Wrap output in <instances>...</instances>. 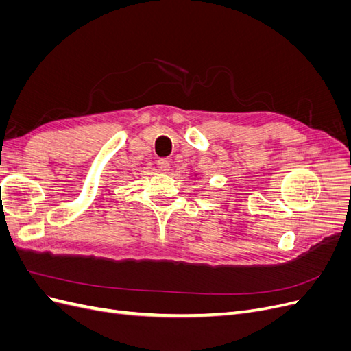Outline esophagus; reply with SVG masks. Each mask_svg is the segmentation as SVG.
<instances>
[{"label":"esophagus","mask_w":351,"mask_h":351,"mask_svg":"<svg viewBox=\"0 0 351 351\" xmlns=\"http://www.w3.org/2000/svg\"><path fill=\"white\" fill-rule=\"evenodd\" d=\"M156 165H158V169H159V171H161V173H167L168 171V169H169V162L167 161V159H158V161H156Z\"/></svg>","instance_id":"34e87169"}]
</instances>
